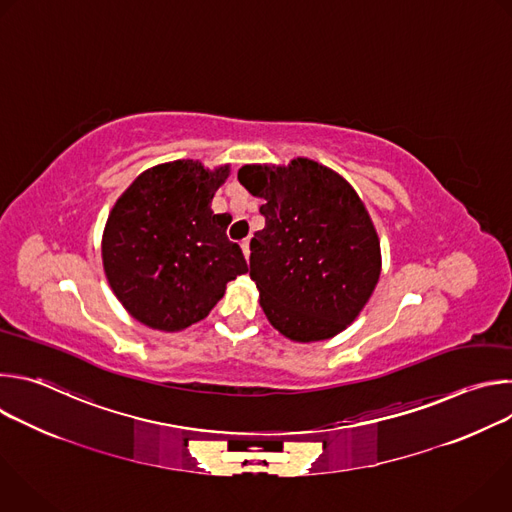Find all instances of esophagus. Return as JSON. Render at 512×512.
Listing matches in <instances>:
<instances>
[{"label":"esophagus","mask_w":512,"mask_h":512,"mask_svg":"<svg viewBox=\"0 0 512 512\" xmlns=\"http://www.w3.org/2000/svg\"><path fill=\"white\" fill-rule=\"evenodd\" d=\"M241 249H243V255H245V259H249V255H251V251H249V239H245V241L241 243Z\"/></svg>","instance_id":"1"}]
</instances>
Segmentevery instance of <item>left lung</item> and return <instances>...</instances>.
<instances>
[{
    "label": "left lung",
    "instance_id": "left-lung-1",
    "mask_svg": "<svg viewBox=\"0 0 512 512\" xmlns=\"http://www.w3.org/2000/svg\"><path fill=\"white\" fill-rule=\"evenodd\" d=\"M239 182L263 198L265 229L251 239L249 275L267 320L298 342L336 336L381 275L367 208L344 178L306 158L287 168L243 166Z\"/></svg>",
    "mask_w": 512,
    "mask_h": 512
}]
</instances>
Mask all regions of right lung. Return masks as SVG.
Here are the masks:
<instances>
[{"instance_id":"right-lung-1","label":"right lung","mask_w":512,"mask_h":512,"mask_svg":"<svg viewBox=\"0 0 512 512\" xmlns=\"http://www.w3.org/2000/svg\"><path fill=\"white\" fill-rule=\"evenodd\" d=\"M229 176L178 160L143 172L115 202L103 235V267L123 308L150 328L174 332L202 318L247 273L231 216L212 196Z\"/></svg>"}]
</instances>
